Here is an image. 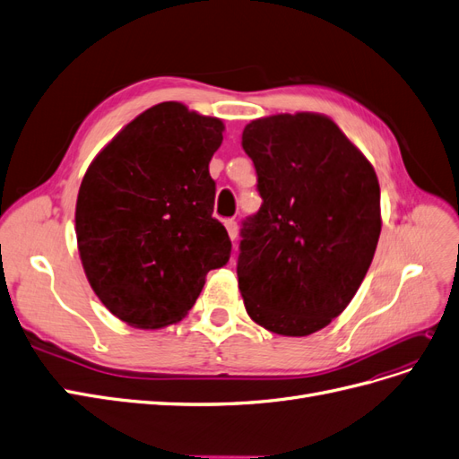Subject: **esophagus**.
<instances>
[{
    "label": "esophagus",
    "mask_w": 459,
    "mask_h": 459,
    "mask_svg": "<svg viewBox=\"0 0 459 459\" xmlns=\"http://www.w3.org/2000/svg\"><path fill=\"white\" fill-rule=\"evenodd\" d=\"M224 226H226V230H228L230 239H235V238H238V221H235V220H226V221H224Z\"/></svg>",
    "instance_id": "esophagus-1"
}]
</instances>
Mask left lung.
Instances as JSON below:
<instances>
[{
  "instance_id": "left-lung-1",
  "label": "left lung",
  "mask_w": 459,
  "mask_h": 459,
  "mask_svg": "<svg viewBox=\"0 0 459 459\" xmlns=\"http://www.w3.org/2000/svg\"><path fill=\"white\" fill-rule=\"evenodd\" d=\"M243 149L262 197L241 230L247 314L277 335H312L349 307L369 270L381 233L377 174L317 113L256 118Z\"/></svg>"
}]
</instances>
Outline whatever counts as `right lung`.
I'll return each mask as SVG.
<instances>
[{
  "mask_svg": "<svg viewBox=\"0 0 459 459\" xmlns=\"http://www.w3.org/2000/svg\"><path fill=\"white\" fill-rule=\"evenodd\" d=\"M224 122L176 101L151 107L97 155L80 184L76 239L93 293L122 322L159 329L182 319L204 277L230 260L212 218L208 162Z\"/></svg>",
  "mask_w": 459,
  "mask_h": 459,
  "instance_id": "right-lung-1",
  "label": "right lung"
}]
</instances>
